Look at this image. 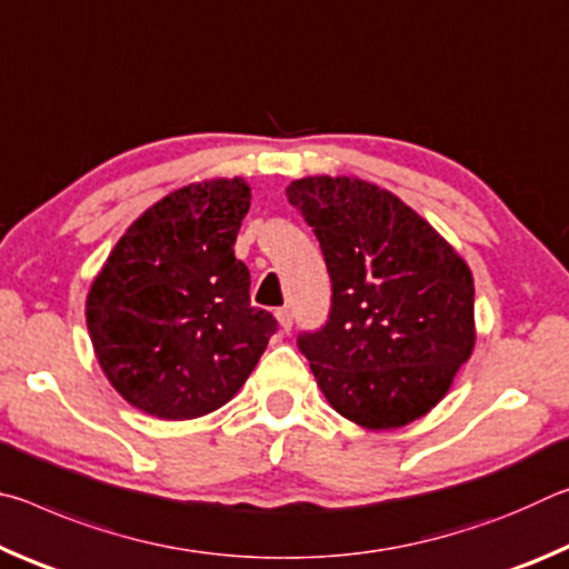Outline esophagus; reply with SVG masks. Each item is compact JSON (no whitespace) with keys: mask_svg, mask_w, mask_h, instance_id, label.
Segmentation results:
<instances>
[{"mask_svg":"<svg viewBox=\"0 0 569 569\" xmlns=\"http://www.w3.org/2000/svg\"><path fill=\"white\" fill-rule=\"evenodd\" d=\"M276 319H278V323H281V329L288 333L291 331V326H293V313H291V308H278L276 311Z\"/></svg>","mask_w":569,"mask_h":569,"instance_id":"1","label":"esophagus"}]
</instances>
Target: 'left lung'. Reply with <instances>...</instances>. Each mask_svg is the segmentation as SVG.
Returning a JSON list of instances; mask_svg holds the SVG:
<instances>
[{
    "mask_svg": "<svg viewBox=\"0 0 569 569\" xmlns=\"http://www.w3.org/2000/svg\"><path fill=\"white\" fill-rule=\"evenodd\" d=\"M288 203L319 240L329 319L298 333L323 397L366 429L437 407L475 349V281L427 220L359 178H301Z\"/></svg>",
    "mask_w": 569,
    "mask_h": 569,
    "instance_id": "obj_1",
    "label": "left lung"
}]
</instances>
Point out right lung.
Returning <instances> with one entry per match:
<instances>
[{
  "label": "right lung",
  "mask_w": 569,
  "mask_h": 569,
  "mask_svg": "<svg viewBox=\"0 0 569 569\" xmlns=\"http://www.w3.org/2000/svg\"><path fill=\"white\" fill-rule=\"evenodd\" d=\"M250 188L240 178L170 192L112 248L88 296L104 377L134 409L196 419L243 387L278 321L250 306L233 253Z\"/></svg>",
  "instance_id": "right-lung-1"
}]
</instances>
